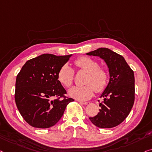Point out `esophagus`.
<instances>
[{
    "label": "esophagus",
    "mask_w": 152,
    "mask_h": 152,
    "mask_svg": "<svg viewBox=\"0 0 152 152\" xmlns=\"http://www.w3.org/2000/svg\"><path fill=\"white\" fill-rule=\"evenodd\" d=\"M79 102L83 104H85V105H87V104H89L90 103L89 102H84V101H78Z\"/></svg>",
    "instance_id": "obj_1"
}]
</instances>
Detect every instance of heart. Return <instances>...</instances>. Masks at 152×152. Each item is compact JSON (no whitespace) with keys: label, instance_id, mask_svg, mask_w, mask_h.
Listing matches in <instances>:
<instances>
[{"label":"heart","instance_id":"heart-1","mask_svg":"<svg viewBox=\"0 0 152 152\" xmlns=\"http://www.w3.org/2000/svg\"><path fill=\"white\" fill-rule=\"evenodd\" d=\"M77 68L87 73L84 81L85 85L74 87L69 91L72 98L80 101L87 100L94 96V91L101 93L106 89L108 83V73L106 69L99 67L96 60L87 56H81L74 61ZM74 71L68 64L63 65L58 72V80L64 87L69 88L73 84Z\"/></svg>","mask_w":152,"mask_h":152}]
</instances>
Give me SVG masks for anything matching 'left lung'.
Segmentation results:
<instances>
[{
	"label": "left lung",
	"instance_id": "left-lung-1",
	"mask_svg": "<svg viewBox=\"0 0 152 152\" xmlns=\"http://www.w3.org/2000/svg\"><path fill=\"white\" fill-rule=\"evenodd\" d=\"M87 54L104 60L110 74L109 82L100 96L104 98L99 103L101 109L89 119L98 128H113L126 119L134 104V72L123 56L108 48H100Z\"/></svg>",
	"mask_w": 152,
	"mask_h": 152
}]
</instances>
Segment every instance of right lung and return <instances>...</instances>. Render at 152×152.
<instances>
[{
    "label": "right lung",
    "mask_w": 152,
    "mask_h": 152,
    "mask_svg": "<svg viewBox=\"0 0 152 152\" xmlns=\"http://www.w3.org/2000/svg\"><path fill=\"white\" fill-rule=\"evenodd\" d=\"M72 54L56 56L44 54L27 61L16 77L15 101L20 115L29 125L48 128L63 116L67 105L74 99L58 80L61 67Z\"/></svg>",
    "instance_id": "add662e5"
}]
</instances>
